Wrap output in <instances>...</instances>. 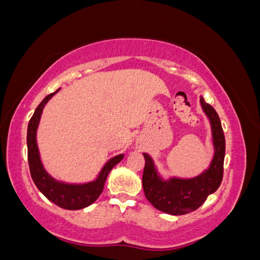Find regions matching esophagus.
<instances>
[{
	"instance_id": "obj_1",
	"label": "esophagus",
	"mask_w": 260,
	"mask_h": 260,
	"mask_svg": "<svg viewBox=\"0 0 260 260\" xmlns=\"http://www.w3.org/2000/svg\"><path fill=\"white\" fill-rule=\"evenodd\" d=\"M137 148H138V149H140V148H141V143H138V145H137Z\"/></svg>"
}]
</instances>
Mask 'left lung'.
<instances>
[{"mask_svg": "<svg viewBox=\"0 0 260 260\" xmlns=\"http://www.w3.org/2000/svg\"><path fill=\"white\" fill-rule=\"evenodd\" d=\"M201 107L210 122L214 156L209 167L197 176L182 179L170 176L165 179L158 173L153 158L143 153L145 169L142 175V187L146 199L157 210L166 214L179 216L189 214L202 205L207 197L214 193L223 179V164L225 156V139L222 123L214 107L200 98Z\"/></svg>", "mask_w": 260, "mask_h": 260, "instance_id": "8db88e82", "label": "left lung"}]
</instances>
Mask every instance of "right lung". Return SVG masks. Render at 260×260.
<instances>
[{
    "instance_id": "1",
    "label": "right lung",
    "mask_w": 260,
    "mask_h": 260,
    "mask_svg": "<svg viewBox=\"0 0 260 260\" xmlns=\"http://www.w3.org/2000/svg\"><path fill=\"white\" fill-rule=\"evenodd\" d=\"M58 88L56 92L45 96L31 117L28 125V134H26V145H28V161L30 174L32 177L34 183L36 184L43 195L55 203L58 207L67 209V210H79L94 203L100 193L104 190L106 179L108 174L114 166H117L122 160L125 155L119 154L117 156L108 160L104 167L100 170L95 180L86 183H67V182L58 181L46 172L41 160L40 149L37 145V129L40 126L42 113L46 104L52 98L56 93L59 91Z\"/></svg>"
}]
</instances>
